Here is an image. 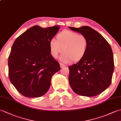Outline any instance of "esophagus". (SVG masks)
<instances>
[{
  "mask_svg": "<svg viewBox=\"0 0 121 121\" xmlns=\"http://www.w3.org/2000/svg\"><path fill=\"white\" fill-rule=\"evenodd\" d=\"M60 67L61 68H63V67H65V65H64V64L61 63H60Z\"/></svg>",
  "mask_w": 121,
  "mask_h": 121,
  "instance_id": "esophagus-1",
  "label": "esophagus"
}]
</instances>
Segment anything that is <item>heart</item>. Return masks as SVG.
Segmentation results:
<instances>
[{
    "label": "heart",
    "instance_id": "heart-1",
    "mask_svg": "<svg viewBox=\"0 0 121 121\" xmlns=\"http://www.w3.org/2000/svg\"><path fill=\"white\" fill-rule=\"evenodd\" d=\"M88 43L83 35L70 30H64L56 35V39L52 38L49 42V49L51 56L56 58L63 52L60 60L65 63L77 62L86 55Z\"/></svg>",
    "mask_w": 121,
    "mask_h": 121
}]
</instances>
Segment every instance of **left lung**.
<instances>
[{"label": "left lung", "instance_id": "left-lung-1", "mask_svg": "<svg viewBox=\"0 0 121 121\" xmlns=\"http://www.w3.org/2000/svg\"><path fill=\"white\" fill-rule=\"evenodd\" d=\"M69 28L85 36L88 43L84 57L69 66V83L76 94L96 96L104 91L111 83L114 68L111 47L101 34L91 27Z\"/></svg>", "mask_w": 121, "mask_h": 121}]
</instances>
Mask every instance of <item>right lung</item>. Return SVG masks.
I'll list each match as a JSON object with an SVG mask.
<instances>
[{"label":"right lung","mask_w":121,"mask_h":121,"mask_svg":"<svg viewBox=\"0 0 121 121\" xmlns=\"http://www.w3.org/2000/svg\"><path fill=\"white\" fill-rule=\"evenodd\" d=\"M60 29L58 25L30 27L18 37L8 58L9 78L15 88L29 98L44 95L60 64L51 56L49 42Z\"/></svg>","instance_id":"1"}]
</instances>
